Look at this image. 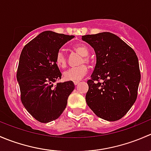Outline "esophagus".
I'll return each mask as SVG.
<instances>
[{"mask_svg": "<svg viewBox=\"0 0 151 151\" xmlns=\"http://www.w3.org/2000/svg\"><path fill=\"white\" fill-rule=\"evenodd\" d=\"M80 83V81H74V85H77Z\"/></svg>", "mask_w": 151, "mask_h": 151, "instance_id": "esophagus-1", "label": "esophagus"}]
</instances>
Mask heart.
Masks as SVG:
<instances>
[{"mask_svg": "<svg viewBox=\"0 0 151 151\" xmlns=\"http://www.w3.org/2000/svg\"><path fill=\"white\" fill-rule=\"evenodd\" d=\"M73 49L75 52H77L79 55L83 56V58L80 60V66L71 68L63 73V77L66 80L68 81H77L83 78L85 74L88 73V68L85 64L83 63H91V60L88 57L89 50L88 47L85 45H76L73 47ZM55 63L59 68H64L67 65V57L63 52L61 50L58 51L55 55Z\"/></svg>", "mask_w": 151, "mask_h": 151, "instance_id": "b5f03b06", "label": "heart"}]
</instances>
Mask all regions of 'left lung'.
I'll return each instance as SVG.
<instances>
[{
	"label": "left lung",
	"instance_id": "8db88e82",
	"mask_svg": "<svg viewBox=\"0 0 151 151\" xmlns=\"http://www.w3.org/2000/svg\"><path fill=\"white\" fill-rule=\"evenodd\" d=\"M82 39L95 50L96 64L88 80L87 104L108 121L122 118L137 97L141 75L133 49L109 32L85 35Z\"/></svg>",
	"mask_w": 151,
	"mask_h": 151
}]
</instances>
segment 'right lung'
<instances>
[{
	"label": "right lung",
	"instance_id": "add662e5",
	"mask_svg": "<svg viewBox=\"0 0 151 151\" xmlns=\"http://www.w3.org/2000/svg\"><path fill=\"white\" fill-rule=\"evenodd\" d=\"M74 37L50 30L42 32L21 52L17 71L21 101L29 113L41 123L58 118L74 89L72 81L54 85L62 76L55 63L56 54Z\"/></svg>",
	"mask_w": 151,
	"mask_h": 151
}]
</instances>
